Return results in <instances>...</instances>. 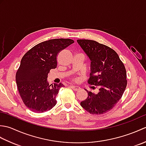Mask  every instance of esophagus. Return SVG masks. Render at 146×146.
Instances as JSON below:
<instances>
[{
  "mask_svg": "<svg viewBox=\"0 0 146 146\" xmlns=\"http://www.w3.org/2000/svg\"><path fill=\"white\" fill-rule=\"evenodd\" d=\"M70 87L72 88L73 90H75V91H78V90H80V86H75V85H70Z\"/></svg>",
  "mask_w": 146,
  "mask_h": 146,
  "instance_id": "34e87169",
  "label": "esophagus"
}]
</instances>
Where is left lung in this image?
<instances>
[{"mask_svg":"<svg viewBox=\"0 0 146 146\" xmlns=\"http://www.w3.org/2000/svg\"><path fill=\"white\" fill-rule=\"evenodd\" d=\"M78 44L91 61L88 83L99 86L97 94L88 92L80 105L92 114H102L112 109L124 92L127 74L124 64L113 49L95 41L78 39Z\"/></svg>","mask_w":146,"mask_h":146,"instance_id":"obj_1","label":"left lung"}]
</instances>
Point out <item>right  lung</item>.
<instances>
[{
	"mask_svg": "<svg viewBox=\"0 0 146 146\" xmlns=\"http://www.w3.org/2000/svg\"><path fill=\"white\" fill-rule=\"evenodd\" d=\"M73 42L71 39H49L34 46L22 58L15 80L24 105L33 112H44L56 104V97L64 85H49L48 75L57 66L59 52Z\"/></svg>",
	"mask_w": 146,
	"mask_h": 146,
	"instance_id": "right-lung-1",
	"label": "right lung"
}]
</instances>
